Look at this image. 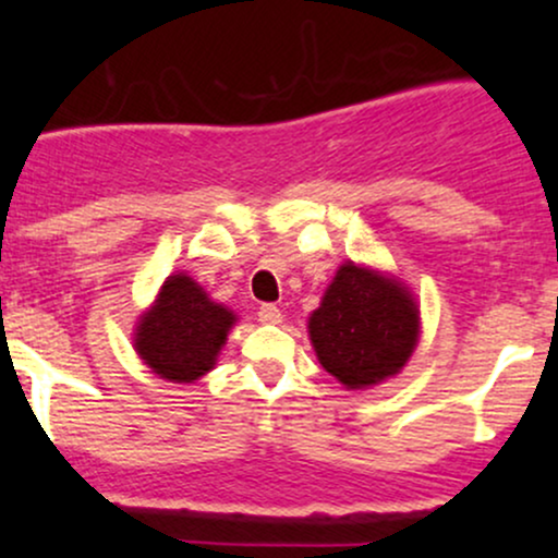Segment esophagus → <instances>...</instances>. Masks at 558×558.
<instances>
[{
	"instance_id": "34e87169",
	"label": "esophagus",
	"mask_w": 558,
	"mask_h": 558,
	"mask_svg": "<svg viewBox=\"0 0 558 558\" xmlns=\"http://www.w3.org/2000/svg\"><path fill=\"white\" fill-rule=\"evenodd\" d=\"M257 315H259V323H265V325H278V323H283V312H280L275 304H262Z\"/></svg>"
}]
</instances>
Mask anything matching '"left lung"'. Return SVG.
<instances>
[{
  "label": "left lung",
  "mask_w": 558,
  "mask_h": 558,
  "mask_svg": "<svg viewBox=\"0 0 558 558\" xmlns=\"http://www.w3.org/2000/svg\"><path fill=\"white\" fill-rule=\"evenodd\" d=\"M319 364L349 390L399 375L420 338V310L409 288L345 262L310 317Z\"/></svg>",
  "instance_id": "obj_1"
}]
</instances>
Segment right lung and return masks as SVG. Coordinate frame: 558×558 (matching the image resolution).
<instances>
[{
    "mask_svg": "<svg viewBox=\"0 0 558 558\" xmlns=\"http://www.w3.org/2000/svg\"><path fill=\"white\" fill-rule=\"evenodd\" d=\"M235 315L207 296L185 272L170 275L133 332V345L151 373L170 383H194L215 367Z\"/></svg>",
    "mask_w": 558,
    "mask_h": 558,
    "instance_id": "obj_1",
    "label": "right lung"
}]
</instances>
